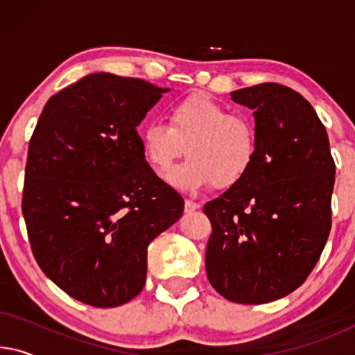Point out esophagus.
I'll use <instances>...</instances> for the list:
<instances>
[{"label": "esophagus", "instance_id": "obj_1", "mask_svg": "<svg viewBox=\"0 0 355 355\" xmlns=\"http://www.w3.org/2000/svg\"><path fill=\"white\" fill-rule=\"evenodd\" d=\"M202 205L198 202H193V200H186V203H184V210H186V213H191V211H196L200 208Z\"/></svg>", "mask_w": 355, "mask_h": 355}]
</instances>
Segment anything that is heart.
I'll return each mask as SVG.
<instances>
[{"label": "heart", "mask_w": 355, "mask_h": 355, "mask_svg": "<svg viewBox=\"0 0 355 355\" xmlns=\"http://www.w3.org/2000/svg\"><path fill=\"white\" fill-rule=\"evenodd\" d=\"M142 152L157 171H168L184 153L186 159L168 174L181 191L213 184L227 189L239 184L254 168L259 140L249 116L230 113L207 95H191L168 110V125L152 121L140 132Z\"/></svg>", "instance_id": "b5f03b06"}]
</instances>
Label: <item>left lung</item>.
Returning a JSON list of instances; mask_svg holds the SVG:
<instances>
[{
	"mask_svg": "<svg viewBox=\"0 0 355 355\" xmlns=\"http://www.w3.org/2000/svg\"><path fill=\"white\" fill-rule=\"evenodd\" d=\"M252 110L259 150L239 184L203 207L213 232L207 276L223 297L266 304L307 279L331 230L334 166L312 105L279 84L231 92Z\"/></svg>",
	"mask_w": 355,
	"mask_h": 355,
	"instance_id": "left-lung-1",
	"label": "left lung"
}]
</instances>
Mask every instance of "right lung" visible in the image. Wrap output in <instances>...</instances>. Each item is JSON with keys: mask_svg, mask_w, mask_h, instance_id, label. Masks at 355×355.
Listing matches in <instances>:
<instances>
[{"mask_svg": "<svg viewBox=\"0 0 355 355\" xmlns=\"http://www.w3.org/2000/svg\"><path fill=\"white\" fill-rule=\"evenodd\" d=\"M169 89L96 72L53 95L28 144L22 215L33 257L66 294L100 309L144 289L147 247L184 211L137 134Z\"/></svg>", "mask_w": 355, "mask_h": 355, "instance_id": "1", "label": "right lung"}]
</instances>
